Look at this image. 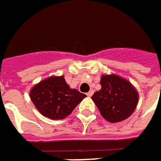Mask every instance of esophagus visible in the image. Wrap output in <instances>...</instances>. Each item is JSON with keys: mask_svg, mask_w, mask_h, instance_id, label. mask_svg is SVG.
Segmentation results:
<instances>
[{"mask_svg": "<svg viewBox=\"0 0 161 161\" xmlns=\"http://www.w3.org/2000/svg\"><path fill=\"white\" fill-rule=\"evenodd\" d=\"M93 93H94L93 90H90L89 92H88V93H87V96H88V97H91V96L93 95Z\"/></svg>", "mask_w": 161, "mask_h": 161, "instance_id": "esophagus-1", "label": "esophagus"}]
</instances>
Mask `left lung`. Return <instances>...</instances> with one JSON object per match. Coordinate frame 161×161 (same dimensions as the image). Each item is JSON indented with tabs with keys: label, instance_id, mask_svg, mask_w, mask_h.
Segmentation results:
<instances>
[{
	"label": "left lung",
	"instance_id": "obj_1",
	"mask_svg": "<svg viewBox=\"0 0 161 161\" xmlns=\"http://www.w3.org/2000/svg\"><path fill=\"white\" fill-rule=\"evenodd\" d=\"M100 84L101 89L91 98L103 118L112 123L128 119L138 103L136 88L128 80L113 73L102 75Z\"/></svg>",
	"mask_w": 161,
	"mask_h": 161
}]
</instances>
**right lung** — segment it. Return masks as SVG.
Listing matches in <instances>:
<instances>
[{"label":"right lung","mask_w":161,"mask_h":161,"mask_svg":"<svg viewBox=\"0 0 161 161\" xmlns=\"http://www.w3.org/2000/svg\"><path fill=\"white\" fill-rule=\"evenodd\" d=\"M86 97L77 89L70 88L63 75L48 77L30 90V98L35 108L51 119L66 118Z\"/></svg>","instance_id":"add662e5"}]
</instances>
